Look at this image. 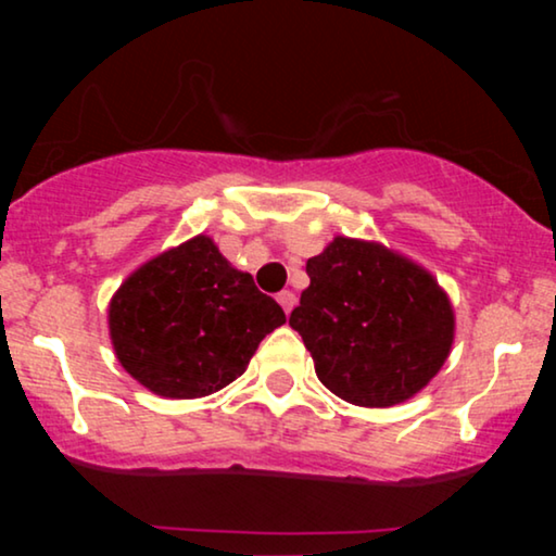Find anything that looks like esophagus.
Masks as SVG:
<instances>
[{
  "label": "esophagus",
  "mask_w": 556,
  "mask_h": 556,
  "mask_svg": "<svg viewBox=\"0 0 556 556\" xmlns=\"http://www.w3.org/2000/svg\"><path fill=\"white\" fill-rule=\"evenodd\" d=\"M276 299H278L280 306H283L286 314H291L293 306H295V293H293V291H280V293L276 295Z\"/></svg>",
  "instance_id": "1"
}]
</instances>
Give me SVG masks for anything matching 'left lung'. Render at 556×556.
Masks as SVG:
<instances>
[{
  "label": "left lung",
  "instance_id": "obj_1",
  "mask_svg": "<svg viewBox=\"0 0 556 556\" xmlns=\"http://www.w3.org/2000/svg\"><path fill=\"white\" fill-rule=\"evenodd\" d=\"M306 273L311 286L288 324L326 390L359 407H392L438 375L455 321L428 270L377 242L333 238Z\"/></svg>",
  "mask_w": 556,
  "mask_h": 556
}]
</instances>
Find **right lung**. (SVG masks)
Listing matches in <instances>:
<instances>
[{"label":"right lung","instance_id":"obj_1","mask_svg":"<svg viewBox=\"0 0 556 556\" xmlns=\"http://www.w3.org/2000/svg\"><path fill=\"white\" fill-rule=\"evenodd\" d=\"M280 324L283 308L204 235L141 265L109 308L121 367L172 400L204 397L235 382Z\"/></svg>","mask_w":556,"mask_h":556}]
</instances>
